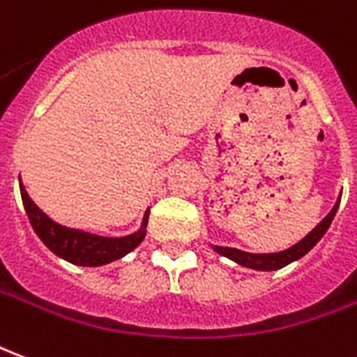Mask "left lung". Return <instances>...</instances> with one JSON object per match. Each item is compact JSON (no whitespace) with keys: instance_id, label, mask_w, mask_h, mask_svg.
<instances>
[{"instance_id":"8db88e82","label":"left lung","mask_w":357,"mask_h":357,"mask_svg":"<svg viewBox=\"0 0 357 357\" xmlns=\"http://www.w3.org/2000/svg\"><path fill=\"white\" fill-rule=\"evenodd\" d=\"M338 204H340V198H338V202L335 204V207L331 209V213H328L327 217L310 232V234H305V238H302L298 244L290 246L288 250L277 252V254H250V252H242V250H236V248L223 246H213V250L217 254L225 255V257H229V259L236 261V264L242 265V267H248V269H255V271H277V269L287 267L288 264H292L296 259L304 257V255L323 238V234H325L328 227H331V221L335 219Z\"/></svg>"}]
</instances>
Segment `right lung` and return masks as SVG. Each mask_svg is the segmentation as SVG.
Listing matches in <instances>:
<instances>
[{"label":"right lung","mask_w":357,"mask_h":357,"mask_svg":"<svg viewBox=\"0 0 357 357\" xmlns=\"http://www.w3.org/2000/svg\"><path fill=\"white\" fill-rule=\"evenodd\" d=\"M19 186H21L22 206L26 209L34 232L53 254L67 259L70 264L84 265V267L111 264L115 259H121L128 252H132L146 236L150 209L144 213L140 231L128 234V236H121V238H107V236H98V234H90V232L69 229V227L55 223L30 199L29 192L24 190L22 183H19Z\"/></svg>","instance_id":"obj_1"}]
</instances>
